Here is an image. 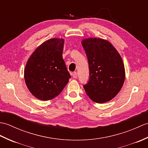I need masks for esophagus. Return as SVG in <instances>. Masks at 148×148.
I'll use <instances>...</instances> for the list:
<instances>
[{
  "instance_id": "esophagus-1",
  "label": "esophagus",
  "mask_w": 148,
  "mask_h": 148,
  "mask_svg": "<svg viewBox=\"0 0 148 148\" xmlns=\"http://www.w3.org/2000/svg\"><path fill=\"white\" fill-rule=\"evenodd\" d=\"M72 77H73L74 78H77V72H74V73L72 74Z\"/></svg>"
}]
</instances>
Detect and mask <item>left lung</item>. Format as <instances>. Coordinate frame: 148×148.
<instances>
[{"mask_svg":"<svg viewBox=\"0 0 148 148\" xmlns=\"http://www.w3.org/2000/svg\"><path fill=\"white\" fill-rule=\"evenodd\" d=\"M89 64L90 77L83 85L86 94L99 103L110 101L123 85L125 71L120 55L112 44L100 38L82 40Z\"/></svg>","mask_w":148,"mask_h":148,"instance_id":"8db88e82","label":"left lung"}]
</instances>
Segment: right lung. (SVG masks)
Listing matches in <instances>:
<instances>
[{
  "label": "right lung",
  "mask_w": 148,
  "mask_h": 148,
  "mask_svg": "<svg viewBox=\"0 0 148 148\" xmlns=\"http://www.w3.org/2000/svg\"><path fill=\"white\" fill-rule=\"evenodd\" d=\"M64 39L53 38L37 47L28 60L24 71L30 93L46 101L58 95L71 78L62 57Z\"/></svg>",
  "instance_id": "add662e5"
}]
</instances>
